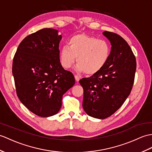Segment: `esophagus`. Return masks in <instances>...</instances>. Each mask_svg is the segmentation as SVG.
<instances>
[{
	"mask_svg": "<svg viewBox=\"0 0 152 152\" xmlns=\"http://www.w3.org/2000/svg\"><path fill=\"white\" fill-rule=\"evenodd\" d=\"M75 80H76V82H79V80H80V77L78 76L75 75Z\"/></svg>",
	"mask_w": 152,
	"mask_h": 152,
	"instance_id": "34e87169",
	"label": "esophagus"
}]
</instances>
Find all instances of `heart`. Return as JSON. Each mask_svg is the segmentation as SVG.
Returning a JSON list of instances; mask_svg holds the SVG:
<instances>
[{"mask_svg": "<svg viewBox=\"0 0 152 152\" xmlns=\"http://www.w3.org/2000/svg\"><path fill=\"white\" fill-rule=\"evenodd\" d=\"M111 54V46L107 41L86 34H77L69 39L59 50L61 65L69 69L75 63L76 69L86 75L98 72L106 65Z\"/></svg>", "mask_w": 152, "mask_h": 152, "instance_id": "heart-1", "label": "heart"}]
</instances>
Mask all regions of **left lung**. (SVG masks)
Here are the masks:
<instances>
[{
  "label": "left lung",
  "mask_w": 152,
  "mask_h": 152,
  "mask_svg": "<svg viewBox=\"0 0 152 152\" xmlns=\"http://www.w3.org/2000/svg\"><path fill=\"white\" fill-rule=\"evenodd\" d=\"M110 41V57L104 68L80 80L83 89V108L94 118L104 119L121 107L131 93L137 63L128 43L121 36L105 31Z\"/></svg>",
  "instance_id": "obj_1"
}]
</instances>
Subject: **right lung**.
<instances>
[{"instance_id":"right-lung-1","label":"right lung","mask_w":152,"mask_h":152,"mask_svg":"<svg viewBox=\"0 0 152 152\" xmlns=\"http://www.w3.org/2000/svg\"><path fill=\"white\" fill-rule=\"evenodd\" d=\"M58 31L43 28L26 37L14 56L12 73L20 101L33 113L48 117L58 113L62 97L75 83L72 72L59 60Z\"/></svg>"}]
</instances>
